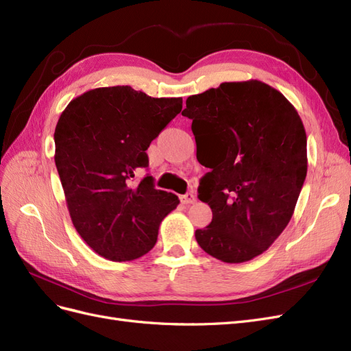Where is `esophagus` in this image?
Wrapping results in <instances>:
<instances>
[{
    "label": "esophagus",
    "mask_w": 351,
    "mask_h": 351,
    "mask_svg": "<svg viewBox=\"0 0 351 351\" xmlns=\"http://www.w3.org/2000/svg\"><path fill=\"white\" fill-rule=\"evenodd\" d=\"M180 200H182V204L184 205H192L196 202V196L193 193H186L180 196Z\"/></svg>",
    "instance_id": "34e87169"
}]
</instances>
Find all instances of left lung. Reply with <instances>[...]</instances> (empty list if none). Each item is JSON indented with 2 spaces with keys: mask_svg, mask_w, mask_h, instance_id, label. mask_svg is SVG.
Instances as JSON below:
<instances>
[{
  "mask_svg": "<svg viewBox=\"0 0 351 351\" xmlns=\"http://www.w3.org/2000/svg\"><path fill=\"white\" fill-rule=\"evenodd\" d=\"M197 161L209 168L197 197L212 221L199 246L227 263L259 256L289 224L307 173L306 132L281 92L259 80L226 82L192 95Z\"/></svg>",
  "mask_w": 351,
  "mask_h": 351,
  "instance_id": "8db88e82",
  "label": "left lung"
}]
</instances>
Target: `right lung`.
Masks as SVG:
<instances>
[{
	"mask_svg": "<svg viewBox=\"0 0 351 351\" xmlns=\"http://www.w3.org/2000/svg\"><path fill=\"white\" fill-rule=\"evenodd\" d=\"M182 98H151L130 86L74 98L56 127V165L74 228L102 258L125 262L156 243L161 221L180 204L146 176V149L182 111Z\"/></svg>",
	"mask_w": 351,
	"mask_h": 351,
	"instance_id": "right-lung-1",
	"label": "right lung"
}]
</instances>
